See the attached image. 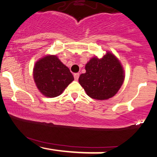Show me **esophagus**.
I'll return each mask as SVG.
<instances>
[{
	"instance_id": "obj_1",
	"label": "esophagus",
	"mask_w": 157,
	"mask_h": 157,
	"mask_svg": "<svg viewBox=\"0 0 157 157\" xmlns=\"http://www.w3.org/2000/svg\"><path fill=\"white\" fill-rule=\"evenodd\" d=\"M79 77H80V74H79V73H75V75H74V77H75V80H78Z\"/></svg>"
}]
</instances>
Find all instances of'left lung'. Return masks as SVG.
<instances>
[{"mask_svg":"<svg viewBox=\"0 0 157 157\" xmlns=\"http://www.w3.org/2000/svg\"><path fill=\"white\" fill-rule=\"evenodd\" d=\"M79 82L88 96L98 100L114 96L123 83L124 71L118 59L108 52L101 59L93 57L86 65Z\"/></svg>","mask_w":157,"mask_h":157,"instance_id":"8db88e82","label":"left lung"}]
</instances>
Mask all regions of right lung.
<instances>
[{
	"label": "right lung",
	"instance_id": "right-lung-1",
	"mask_svg": "<svg viewBox=\"0 0 157 157\" xmlns=\"http://www.w3.org/2000/svg\"><path fill=\"white\" fill-rule=\"evenodd\" d=\"M37 89L48 97L60 95L74 80L72 74L55 55H48L36 63L33 71Z\"/></svg>",
	"mask_w": 157,
	"mask_h": 157
}]
</instances>
